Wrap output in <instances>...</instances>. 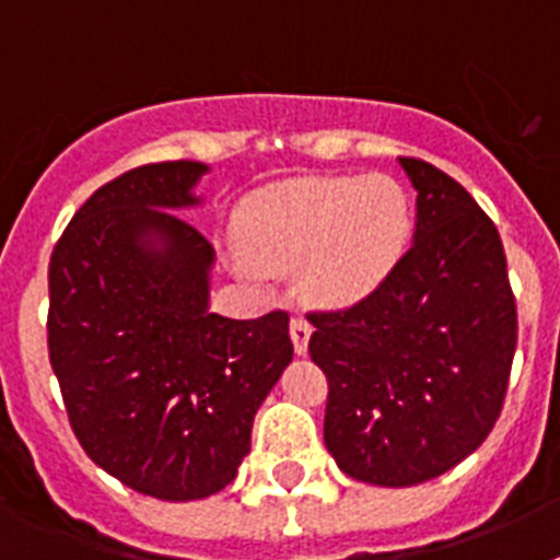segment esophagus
<instances>
[{"instance_id": "esophagus-1", "label": "esophagus", "mask_w": 560, "mask_h": 560, "mask_svg": "<svg viewBox=\"0 0 560 560\" xmlns=\"http://www.w3.org/2000/svg\"><path fill=\"white\" fill-rule=\"evenodd\" d=\"M308 339H311V323L305 316H294L291 319V341H294L296 355L308 353Z\"/></svg>"}]
</instances>
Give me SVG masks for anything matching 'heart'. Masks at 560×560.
Masks as SVG:
<instances>
[{
	"label": "heart",
	"instance_id": "heart-1",
	"mask_svg": "<svg viewBox=\"0 0 560 560\" xmlns=\"http://www.w3.org/2000/svg\"><path fill=\"white\" fill-rule=\"evenodd\" d=\"M409 235L407 190L375 173L296 179L257 192L241 246L266 271L303 266V289L314 303L350 305L393 275Z\"/></svg>",
	"mask_w": 560,
	"mask_h": 560
}]
</instances>
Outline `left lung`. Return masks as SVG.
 Returning a JSON list of instances; mask_svg holds the SVG:
<instances>
[{
	"label": "left lung",
	"instance_id": "obj_1",
	"mask_svg": "<svg viewBox=\"0 0 560 560\" xmlns=\"http://www.w3.org/2000/svg\"><path fill=\"white\" fill-rule=\"evenodd\" d=\"M415 244L345 311H314L308 353L328 378L325 446L359 482L407 488L477 452L502 412L516 300L502 241L459 182L400 156Z\"/></svg>",
	"mask_w": 560,
	"mask_h": 560
}]
</instances>
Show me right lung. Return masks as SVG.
<instances>
[{"label":"right lung","instance_id":"obj_1","mask_svg":"<svg viewBox=\"0 0 560 560\" xmlns=\"http://www.w3.org/2000/svg\"><path fill=\"white\" fill-rule=\"evenodd\" d=\"M201 162H156L89 196L49 257V364L69 427L145 497L219 493L289 368V314L210 311L215 249L173 210L199 205Z\"/></svg>","mask_w":560,"mask_h":560}]
</instances>
